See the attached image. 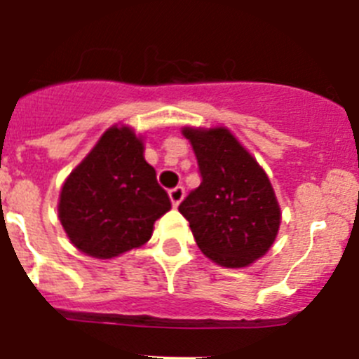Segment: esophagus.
<instances>
[{
  "label": "esophagus",
  "instance_id": "1",
  "mask_svg": "<svg viewBox=\"0 0 359 359\" xmlns=\"http://www.w3.org/2000/svg\"><path fill=\"white\" fill-rule=\"evenodd\" d=\"M169 198H170V201H172V207H177V205L183 201V198H185V189H183V187H176V189H170L169 190Z\"/></svg>",
  "mask_w": 359,
  "mask_h": 359
}]
</instances>
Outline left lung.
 Here are the masks:
<instances>
[{
  "mask_svg": "<svg viewBox=\"0 0 359 359\" xmlns=\"http://www.w3.org/2000/svg\"><path fill=\"white\" fill-rule=\"evenodd\" d=\"M198 158L201 185L177 210L208 259L246 268L266 255L280 226V207L255 158L226 128H183Z\"/></svg>",
  "mask_w": 359,
  "mask_h": 359,
  "instance_id": "1",
  "label": "left lung"
}]
</instances>
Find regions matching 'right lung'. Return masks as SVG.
<instances>
[{"label":"right lung","instance_id":"add662e5","mask_svg":"<svg viewBox=\"0 0 359 359\" xmlns=\"http://www.w3.org/2000/svg\"><path fill=\"white\" fill-rule=\"evenodd\" d=\"M57 210L75 248L113 259L151 239L170 199L145 161L140 136L113 126L66 177Z\"/></svg>","mask_w":359,"mask_h":359}]
</instances>
